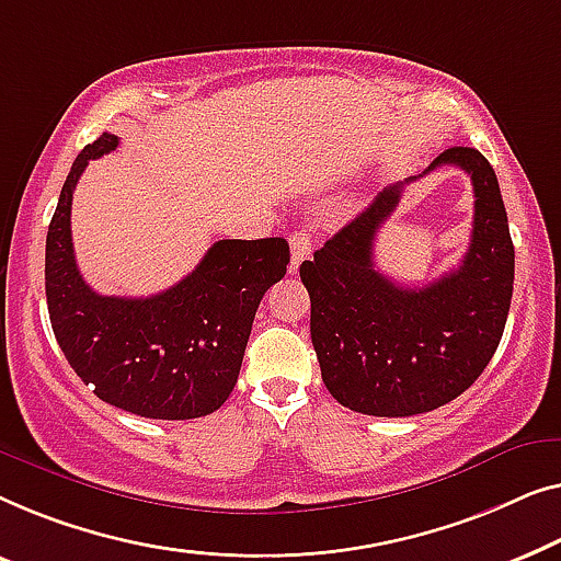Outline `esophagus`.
<instances>
[{"mask_svg":"<svg viewBox=\"0 0 561 561\" xmlns=\"http://www.w3.org/2000/svg\"><path fill=\"white\" fill-rule=\"evenodd\" d=\"M289 249H291L289 272H297V266L312 254V236L307 231H295L289 236Z\"/></svg>","mask_w":561,"mask_h":561,"instance_id":"obj_1","label":"esophagus"}]
</instances>
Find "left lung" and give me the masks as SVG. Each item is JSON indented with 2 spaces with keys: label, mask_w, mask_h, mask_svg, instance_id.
Returning a JSON list of instances; mask_svg holds the SVG:
<instances>
[{
  "label": "left lung",
  "mask_w": 561,
  "mask_h": 561,
  "mask_svg": "<svg viewBox=\"0 0 561 561\" xmlns=\"http://www.w3.org/2000/svg\"><path fill=\"white\" fill-rule=\"evenodd\" d=\"M442 164L468 172L476 193L470 247L457 270L420 289L376 270V233L397 210L404 183L378 193L299 266L322 381L353 412H432L470 389L501 343L514 295V241L499 178L472 147L445 149L424 175Z\"/></svg>",
  "instance_id": "1"
}]
</instances>
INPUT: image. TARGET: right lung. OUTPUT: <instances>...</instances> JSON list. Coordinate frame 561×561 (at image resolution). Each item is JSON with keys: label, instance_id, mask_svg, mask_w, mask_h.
I'll list each match as a JSON object with an SVG mask.
<instances>
[{"label": "right lung", "instance_id": "obj_1", "mask_svg": "<svg viewBox=\"0 0 561 561\" xmlns=\"http://www.w3.org/2000/svg\"><path fill=\"white\" fill-rule=\"evenodd\" d=\"M119 147L104 131L76 157L45 241L50 325L70 368L106 404L147 420L213 414L239 381L256 307L287 274L284 239H224L152 297H106L78 272L70 205L85 164Z\"/></svg>", "mask_w": 561, "mask_h": 561}]
</instances>
